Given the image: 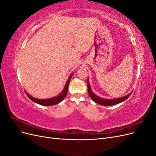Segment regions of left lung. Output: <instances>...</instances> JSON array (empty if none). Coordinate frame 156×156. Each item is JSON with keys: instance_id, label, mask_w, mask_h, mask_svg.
Wrapping results in <instances>:
<instances>
[{"instance_id": "left-lung-1", "label": "left lung", "mask_w": 156, "mask_h": 156, "mask_svg": "<svg viewBox=\"0 0 156 156\" xmlns=\"http://www.w3.org/2000/svg\"><path fill=\"white\" fill-rule=\"evenodd\" d=\"M87 86H88V92L89 96H90V98L92 99L93 101L94 102H96L98 104L100 105H116L117 103H121L122 101H124V100H127L128 98L131 94H132V92L129 93V94H127V96L122 97V98H116V99H113V100H107V99H103L101 98H100L97 96L96 95L94 94L90 88V83L88 81V79L87 80Z\"/></svg>"}]
</instances>
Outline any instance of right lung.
<instances>
[{"label": "right lung", "instance_id": "obj_1", "mask_svg": "<svg viewBox=\"0 0 156 156\" xmlns=\"http://www.w3.org/2000/svg\"><path fill=\"white\" fill-rule=\"evenodd\" d=\"M72 75H73V74L70 75V77H69L63 91L61 92L58 96H56V97L50 98V99H46V100H39V99H36V98H34L30 96L29 94H28L26 92H25V93L27 94V96L29 97L30 100H31L32 101H34L35 103H38V104H40V105H45V106L56 105V104H57V103H59L60 102L64 100V98L66 97V94L68 93V85H69L70 80L72 77Z\"/></svg>", "mask_w": 156, "mask_h": 156}]
</instances>
